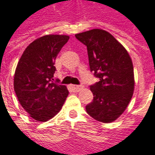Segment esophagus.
<instances>
[{
  "instance_id": "1",
  "label": "esophagus",
  "mask_w": 155,
  "mask_h": 155,
  "mask_svg": "<svg viewBox=\"0 0 155 155\" xmlns=\"http://www.w3.org/2000/svg\"><path fill=\"white\" fill-rule=\"evenodd\" d=\"M71 88H72V90L75 92H79V91H81L82 89H83V86L82 85H75V84H72L71 85Z\"/></svg>"
}]
</instances>
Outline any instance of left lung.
Segmentation results:
<instances>
[{
  "label": "left lung",
  "mask_w": 155,
  "mask_h": 155,
  "mask_svg": "<svg viewBox=\"0 0 155 155\" xmlns=\"http://www.w3.org/2000/svg\"><path fill=\"white\" fill-rule=\"evenodd\" d=\"M87 47L91 72L100 81L90 85L94 99L86 112L94 120L110 123L128 106L134 88L133 63L130 54L113 35L94 29L75 35Z\"/></svg>",
  "instance_id": "1"
}]
</instances>
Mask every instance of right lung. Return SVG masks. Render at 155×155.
<instances>
[{
    "mask_svg": "<svg viewBox=\"0 0 155 155\" xmlns=\"http://www.w3.org/2000/svg\"><path fill=\"white\" fill-rule=\"evenodd\" d=\"M68 35H47L26 47L19 61L14 90L20 104L34 120L45 122L61 110L69 91L54 81L55 58L67 43Z\"/></svg>",
    "mask_w": 155,
    "mask_h": 155,
    "instance_id": "1",
    "label": "right lung"
}]
</instances>
